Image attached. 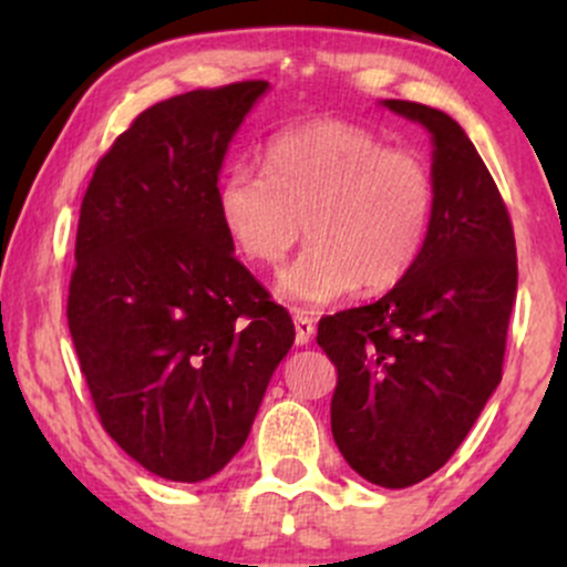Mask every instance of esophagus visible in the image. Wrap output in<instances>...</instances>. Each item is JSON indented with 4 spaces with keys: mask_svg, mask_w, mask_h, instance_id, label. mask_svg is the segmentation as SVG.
Wrapping results in <instances>:
<instances>
[{
    "mask_svg": "<svg viewBox=\"0 0 567 567\" xmlns=\"http://www.w3.org/2000/svg\"><path fill=\"white\" fill-rule=\"evenodd\" d=\"M292 322H296V343H309L311 336H315V322L311 317H306L303 311H292Z\"/></svg>",
    "mask_w": 567,
    "mask_h": 567,
    "instance_id": "obj_1",
    "label": "esophagus"
}]
</instances>
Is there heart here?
Here are the masks:
<instances>
[{
  "label": "heart",
  "instance_id": "1",
  "mask_svg": "<svg viewBox=\"0 0 567 567\" xmlns=\"http://www.w3.org/2000/svg\"><path fill=\"white\" fill-rule=\"evenodd\" d=\"M226 237L245 261L275 266L303 234L309 247L279 275L290 301L322 306L360 288H394L432 237L437 186L424 157L386 148L373 130L317 120L266 143L264 175L237 165L216 188Z\"/></svg>",
  "mask_w": 567,
  "mask_h": 567
}]
</instances>
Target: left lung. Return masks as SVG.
<instances>
[{
	"instance_id": "left-lung-1",
	"label": "left lung",
	"mask_w": 567,
	"mask_h": 567,
	"mask_svg": "<svg viewBox=\"0 0 567 567\" xmlns=\"http://www.w3.org/2000/svg\"><path fill=\"white\" fill-rule=\"evenodd\" d=\"M383 106L432 133V237L386 296L322 317L317 343L338 370V451L368 483L410 487L447 464L496 392L517 247L496 181L458 122L424 103Z\"/></svg>"
}]
</instances>
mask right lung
<instances>
[{
    "label": "right lung",
    "mask_w": 567,
    "mask_h": 567,
    "mask_svg": "<svg viewBox=\"0 0 567 567\" xmlns=\"http://www.w3.org/2000/svg\"><path fill=\"white\" fill-rule=\"evenodd\" d=\"M266 87L154 103L97 159L82 199L71 341L109 437L173 483L229 464L296 341L216 210L226 148Z\"/></svg>",
    "instance_id": "right-lung-1"
}]
</instances>
